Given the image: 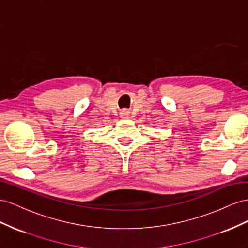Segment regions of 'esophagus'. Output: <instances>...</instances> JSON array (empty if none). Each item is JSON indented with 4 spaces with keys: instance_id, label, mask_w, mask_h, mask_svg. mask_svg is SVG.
Segmentation results:
<instances>
[{
    "instance_id": "34e87169",
    "label": "esophagus",
    "mask_w": 248,
    "mask_h": 248,
    "mask_svg": "<svg viewBox=\"0 0 248 248\" xmlns=\"http://www.w3.org/2000/svg\"><path fill=\"white\" fill-rule=\"evenodd\" d=\"M129 111L128 110H123L122 112H120V116H122V118H128L129 117Z\"/></svg>"
}]
</instances>
